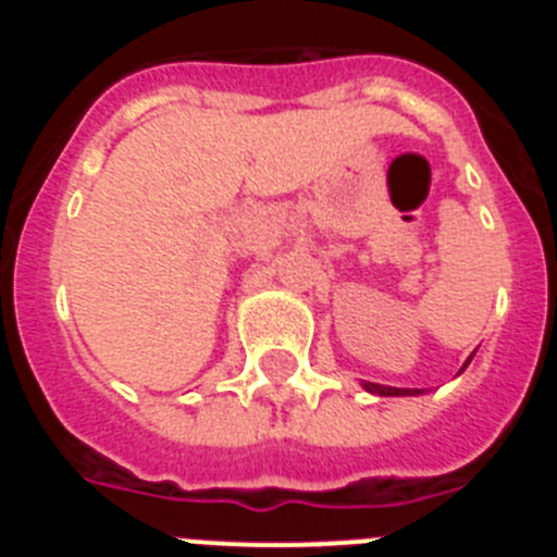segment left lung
Segmentation results:
<instances>
[{
    "instance_id": "8db88e82",
    "label": "left lung",
    "mask_w": 557,
    "mask_h": 557,
    "mask_svg": "<svg viewBox=\"0 0 557 557\" xmlns=\"http://www.w3.org/2000/svg\"><path fill=\"white\" fill-rule=\"evenodd\" d=\"M474 357V354H471ZM471 357L466 359V366L471 362ZM466 366L460 368V371H466ZM362 387H366L368 393H373V396H421L424 391H418V387H391V385H376V382H362Z\"/></svg>"
}]
</instances>
